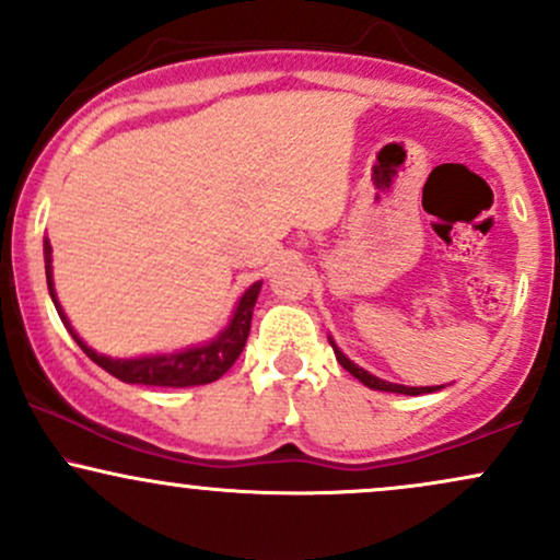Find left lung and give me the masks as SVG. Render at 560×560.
<instances>
[{"mask_svg":"<svg viewBox=\"0 0 560 560\" xmlns=\"http://www.w3.org/2000/svg\"><path fill=\"white\" fill-rule=\"evenodd\" d=\"M329 342H331V347H334V355H337L339 365H342L345 371H350V374L355 376L358 382H363L365 387H371V389H382V392H397V395H423V392H436V389H442V387H402V384L384 382V378H378V376H374V374H369V371L361 369V365L352 363L350 358H347L345 352L339 350L337 345H334V339H329Z\"/></svg>","mask_w":560,"mask_h":560,"instance_id":"8db88e82","label":"left lung"}]
</instances>
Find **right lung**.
<instances>
[{
    "label": "right lung",
    "mask_w": 560,
    "mask_h": 560,
    "mask_svg": "<svg viewBox=\"0 0 560 560\" xmlns=\"http://www.w3.org/2000/svg\"><path fill=\"white\" fill-rule=\"evenodd\" d=\"M44 268H47V287L49 298H52L57 313H60L62 324L70 331V337L79 342V347L86 352L92 361L105 369L107 374L126 384H147V387H197V384H210L221 378L234 365L236 358L242 355L244 345L249 337V324H253V307L258 300L262 281H255L247 292L242 294L234 307L229 326L218 334L210 342L199 347H186L182 352H171V355H147V358H107L94 352L79 334L73 331L66 311L60 307L52 284V244L44 240Z\"/></svg>",
    "instance_id": "add662e5"
}]
</instances>
